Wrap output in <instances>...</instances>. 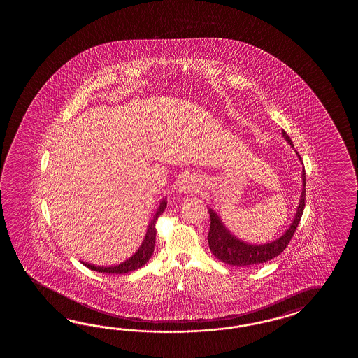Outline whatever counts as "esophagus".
I'll use <instances>...</instances> for the list:
<instances>
[{
	"mask_svg": "<svg viewBox=\"0 0 358 358\" xmlns=\"http://www.w3.org/2000/svg\"><path fill=\"white\" fill-rule=\"evenodd\" d=\"M178 189H179L180 193H184V194H192V193H194V192L197 190V185H196V182H193L189 178H185V179H182L180 184H179Z\"/></svg>",
	"mask_w": 358,
	"mask_h": 358,
	"instance_id": "obj_1",
	"label": "esophagus"
}]
</instances>
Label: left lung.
Masks as SVG:
<instances>
[{
    "mask_svg": "<svg viewBox=\"0 0 358 358\" xmlns=\"http://www.w3.org/2000/svg\"><path fill=\"white\" fill-rule=\"evenodd\" d=\"M282 134L284 139L294 148L289 136L284 130H282ZM297 153L299 161L302 162L299 153ZM302 187L303 188H302L301 199L298 203L297 213L294 215V219L292 221L289 228L287 229V231L280 238L275 239L274 242H270V243L257 245V244L245 243L243 241L238 239L225 227V224L221 221L219 215L210 208L208 213L211 217V225H210V231H208L207 239H208V245H210V250L213 252V256L217 257L224 264L238 267L264 264V262L279 256L287 248V245L289 243L290 239L301 221L302 213H303L304 199H306V171H304V168L302 169Z\"/></svg>",
    "mask_w": 358,
    "mask_h": 358,
    "instance_id": "obj_1",
    "label": "left lung"
}]
</instances>
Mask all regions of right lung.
Segmentation results:
<instances>
[{
    "instance_id": "right-lung-1",
    "label": "right lung",
    "mask_w": 358,
    "mask_h": 358,
    "mask_svg": "<svg viewBox=\"0 0 358 358\" xmlns=\"http://www.w3.org/2000/svg\"><path fill=\"white\" fill-rule=\"evenodd\" d=\"M166 205H168L166 198H162L157 211L153 215L152 220L150 221V224H148L143 242L139 245V248L136 251V253L133 256H130L129 259H125L124 262L116 265V266H94V265H90V264H83L84 266L94 270L97 273H103V274H127L129 271H134L137 268H141L145 264H147V261L151 259V256L153 255L155 242H156V220L159 219L161 213L165 211Z\"/></svg>"
}]
</instances>
